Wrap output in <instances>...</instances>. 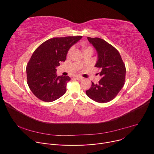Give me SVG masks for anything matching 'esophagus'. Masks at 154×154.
<instances>
[{"label":"esophagus","mask_w":154,"mask_h":154,"mask_svg":"<svg viewBox=\"0 0 154 154\" xmlns=\"http://www.w3.org/2000/svg\"><path fill=\"white\" fill-rule=\"evenodd\" d=\"M75 78L77 80H82L83 79L82 77H80V76H76Z\"/></svg>","instance_id":"1"}]
</instances>
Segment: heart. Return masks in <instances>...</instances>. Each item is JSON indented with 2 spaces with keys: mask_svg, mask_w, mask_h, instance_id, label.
<instances>
[{
  "mask_svg": "<svg viewBox=\"0 0 154 154\" xmlns=\"http://www.w3.org/2000/svg\"><path fill=\"white\" fill-rule=\"evenodd\" d=\"M73 50H74V48H73V47H71V48L69 50V51H68V55H70L72 53V52L73 51ZM89 50L93 51L92 47H90V46H88V45H84V46H83V51H84V52H86V51H89Z\"/></svg>",
  "mask_w": 154,
  "mask_h": 154,
  "instance_id": "b5f03b06",
  "label": "heart"
}]
</instances>
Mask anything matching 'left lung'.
<instances>
[{"mask_svg": "<svg viewBox=\"0 0 154 154\" xmlns=\"http://www.w3.org/2000/svg\"><path fill=\"white\" fill-rule=\"evenodd\" d=\"M96 48L98 60L95 66L101 76L97 84L92 82L87 96L97 103L111 101L119 93L125 82L126 69L120 53L112 45L99 38L87 37Z\"/></svg>", "mask_w": 154, "mask_h": 154, "instance_id": "obj_1", "label": "left lung"}]
</instances>
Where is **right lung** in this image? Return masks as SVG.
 I'll return each instance as SVG.
<instances>
[{"mask_svg": "<svg viewBox=\"0 0 154 154\" xmlns=\"http://www.w3.org/2000/svg\"><path fill=\"white\" fill-rule=\"evenodd\" d=\"M82 36L57 37L42 43L35 50L26 66L27 84L40 100L51 102L66 93L70 78L58 76L56 67L65 61L68 51Z\"/></svg>", "mask_w": 154, "mask_h": 154, "instance_id": "1", "label": "right lung"}]
</instances>
